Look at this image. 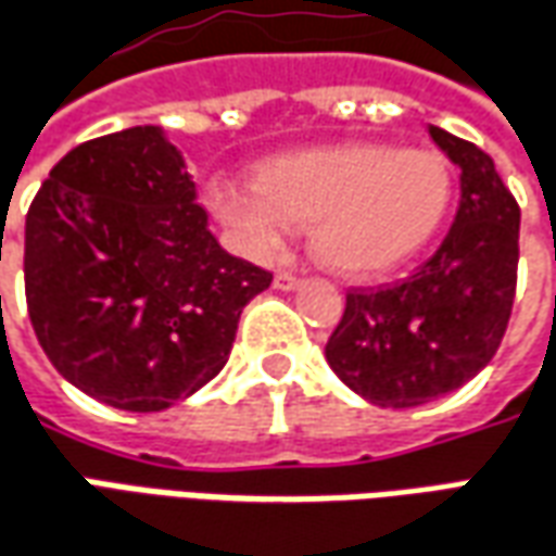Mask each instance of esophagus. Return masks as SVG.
Here are the masks:
<instances>
[{
  "mask_svg": "<svg viewBox=\"0 0 556 556\" xmlns=\"http://www.w3.org/2000/svg\"><path fill=\"white\" fill-rule=\"evenodd\" d=\"M304 282V277H298V274H291V270H279L277 279H274V286L282 291H291V289H298Z\"/></svg>",
  "mask_w": 556,
  "mask_h": 556,
  "instance_id": "34e87169",
  "label": "esophagus"
}]
</instances>
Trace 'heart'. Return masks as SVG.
<instances>
[{"label": "heart", "mask_w": 556, "mask_h": 556, "mask_svg": "<svg viewBox=\"0 0 556 556\" xmlns=\"http://www.w3.org/2000/svg\"><path fill=\"white\" fill-rule=\"evenodd\" d=\"M213 211L255 252H274L289 228H309L333 270L372 277L425 247L452 201L448 162L421 147L331 143L267 159L255 189L216 184Z\"/></svg>", "instance_id": "1"}]
</instances>
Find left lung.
<instances>
[{"label":"left lung","instance_id":"obj_1","mask_svg":"<svg viewBox=\"0 0 556 556\" xmlns=\"http://www.w3.org/2000/svg\"><path fill=\"white\" fill-rule=\"evenodd\" d=\"M460 168V201L440 250L394 286L349 289L325 358L345 386L386 409L452 394L503 343L518 289L521 207L476 143L430 126Z\"/></svg>","mask_w":556,"mask_h":556}]
</instances>
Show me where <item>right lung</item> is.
Segmentation results:
<instances>
[{"label": "right lung", "instance_id": "add662e5", "mask_svg": "<svg viewBox=\"0 0 556 556\" xmlns=\"http://www.w3.org/2000/svg\"><path fill=\"white\" fill-rule=\"evenodd\" d=\"M270 279L216 243L184 156L156 126L77 143L26 213L35 337L72 386L126 413L207 386Z\"/></svg>", "mask_w": 556, "mask_h": 556}]
</instances>
